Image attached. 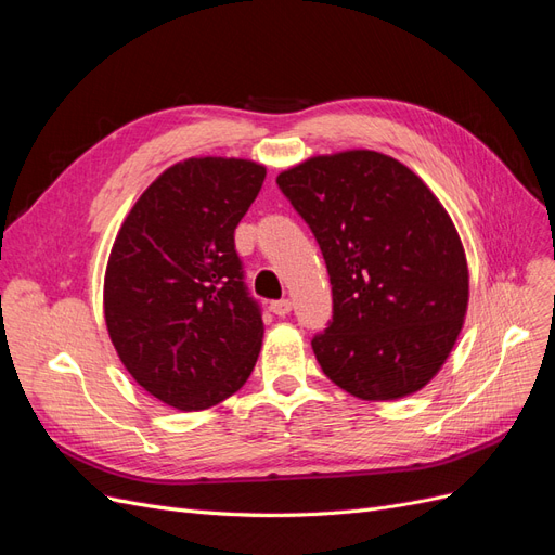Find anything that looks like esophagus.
Instances as JSON below:
<instances>
[{
    "instance_id": "1",
    "label": "esophagus",
    "mask_w": 555,
    "mask_h": 555,
    "mask_svg": "<svg viewBox=\"0 0 555 555\" xmlns=\"http://www.w3.org/2000/svg\"><path fill=\"white\" fill-rule=\"evenodd\" d=\"M271 312L278 314V317H284L292 312V300L289 298H280V300H273L271 304Z\"/></svg>"
}]
</instances>
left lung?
Masks as SVG:
<instances>
[{"label": "left lung", "instance_id": "8db88e82", "mask_svg": "<svg viewBox=\"0 0 555 555\" xmlns=\"http://www.w3.org/2000/svg\"><path fill=\"white\" fill-rule=\"evenodd\" d=\"M322 249L333 319L312 338L324 375L361 400L410 396L463 328L467 261L424 180L375 150L310 157L278 176Z\"/></svg>", "mask_w": 555, "mask_h": 555}]
</instances>
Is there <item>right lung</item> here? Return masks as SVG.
I'll return each mask as SVG.
<instances>
[{
    "mask_svg": "<svg viewBox=\"0 0 555 555\" xmlns=\"http://www.w3.org/2000/svg\"><path fill=\"white\" fill-rule=\"evenodd\" d=\"M266 169L192 157L166 169L129 210L104 278L111 343L143 389L182 412L236 393L257 363L261 308L233 243Z\"/></svg>",
    "mask_w": 555,
    "mask_h": 555,
    "instance_id": "add662e5",
    "label": "right lung"
}]
</instances>
